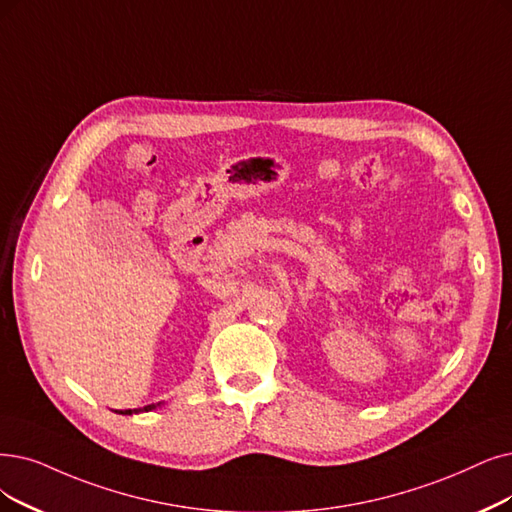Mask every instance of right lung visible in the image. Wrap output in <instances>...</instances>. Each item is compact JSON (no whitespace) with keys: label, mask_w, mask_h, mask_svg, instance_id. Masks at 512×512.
Wrapping results in <instances>:
<instances>
[{"label":"right lung","mask_w":512,"mask_h":512,"mask_svg":"<svg viewBox=\"0 0 512 512\" xmlns=\"http://www.w3.org/2000/svg\"><path fill=\"white\" fill-rule=\"evenodd\" d=\"M153 407H155L153 403H151V405H145V407H142V412H149V410H153ZM138 412H140V410H124V412H119V414H126V416H128V414H138Z\"/></svg>","instance_id":"add662e5"}]
</instances>
